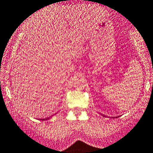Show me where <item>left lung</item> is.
Wrapping results in <instances>:
<instances>
[{
	"label": "left lung",
	"instance_id": "8db88e82",
	"mask_svg": "<svg viewBox=\"0 0 153 153\" xmlns=\"http://www.w3.org/2000/svg\"><path fill=\"white\" fill-rule=\"evenodd\" d=\"M116 118H117V117H116Z\"/></svg>",
	"mask_w": 153,
	"mask_h": 153
}]
</instances>
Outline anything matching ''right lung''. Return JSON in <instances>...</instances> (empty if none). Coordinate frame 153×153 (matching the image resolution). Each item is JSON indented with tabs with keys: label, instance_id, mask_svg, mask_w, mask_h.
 <instances>
[{
	"label": "right lung",
	"instance_id": "1",
	"mask_svg": "<svg viewBox=\"0 0 153 153\" xmlns=\"http://www.w3.org/2000/svg\"><path fill=\"white\" fill-rule=\"evenodd\" d=\"M51 118V117H50ZM48 119H49V117H48V118H46V119H41V120L44 121V120H48Z\"/></svg>",
	"mask_w": 153,
	"mask_h": 153
}]
</instances>
